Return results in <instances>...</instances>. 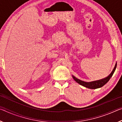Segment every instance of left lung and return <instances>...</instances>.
Here are the masks:
<instances>
[{
  "instance_id": "left-lung-1",
  "label": "left lung",
  "mask_w": 122,
  "mask_h": 122,
  "mask_svg": "<svg viewBox=\"0 0 122 122\" xmlns=\"http://www.w3.org/2000/svg\"><path fill=\"white\" fill-rule=\"evenodd\" d=\"M116 66H117V62L116 63L115 67L113 68V69L112 70V71H111V73L110 74V75H109L108 76H107V77L106 78H103V79H101L100 80H97V81H92L90 82H86L82 81L81 80L77 79V78H76L75 76H73L74 80H75L77 83L80 84V85H81L82 86H84L86 88H88L89 89L99 88L102 87V86H104V84H106L107 82L109 81V80L110 79L111 76H112L113 74L114 73L115 69L116 68Z\"/></svg>"
}]
</instances>
